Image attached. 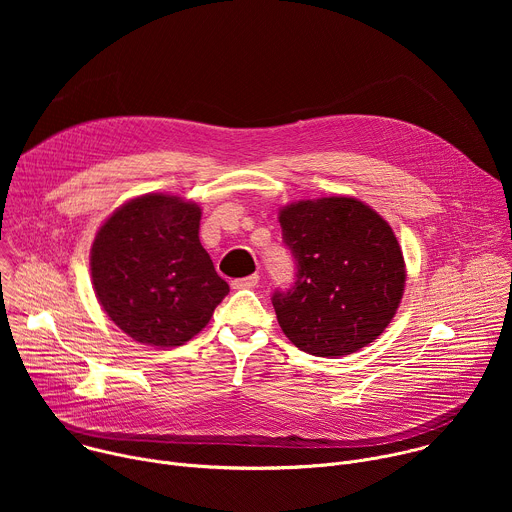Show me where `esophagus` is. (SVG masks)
<instances>
[{
	"mask_svg": "<svg viewBox=\"0 0 512 512\" xmlns=\"http://www.w3.org/2000/svg\"><path fill=\"white\" fill-rule=\"evenodd\" d=\"M257 281H259V275H247V277H241V279H235L231 285L235 287V289H251V287H255L257 285Z\"/></svg>",
	"mask_w": 512,
	"mask_h": 512,
	"instance_id": "34e87169",
	"label": "esophagus"
}]
</instances>
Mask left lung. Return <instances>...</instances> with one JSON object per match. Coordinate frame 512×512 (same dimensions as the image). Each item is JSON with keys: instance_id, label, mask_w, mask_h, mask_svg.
<instances>
[{"instance_id": "1", "label": "left lung", "mask_w": 512, "mask_h": 512, "mask_svg": "<svg viewBox=\"0 0 512 512\" xmlns=\"http://www.w3.org/2000/svg\"><path fill=\"white\" fill-rule=\"evenodd\" d=\"M296 279L271 304L283 334L314 356L371 344L393 320L405 263L393 229L356 198L302 200L279 212Z\"/></svg>"}]
</instances>
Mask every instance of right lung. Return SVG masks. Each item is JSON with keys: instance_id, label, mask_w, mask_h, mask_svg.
Here are the masks:
<instances>
[{"instance_id": "add662e5", "label": "right lung", "mask_w": 512, "mask_h": 512, "mask_svg": "<svg viewBox=\"0 0 512 512\" xmlns=\"http://www.w3.org/2000/svg\"><path fill=\"white\" fill-rule=\"evenodd\" d=\"M200 214L178 196L145 194L117 208L95 237L97 300L141 344L182 346L229 294L200 245Z\"/></svg>"}]
</instances>
